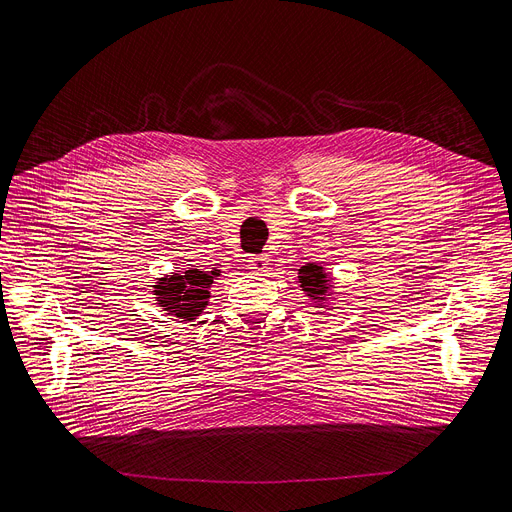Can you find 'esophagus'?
Masks as SVG:
<instances>
[{
    "mask_svg": "<svg viewBox=\"0 0 512 512\" xmlns=\"http://www.w3.org/2000/svg\"><path fill=\"white\" fill-rule=\"evenodd\" d=\"M267 256L264 254H252L250 258H248V264H250V269L252 271H262L264 267H267Z\"/></svg>",
    "mask_w": 512,
    "mask_h": 512,
    "instance_id": "obj_1",
    "label": "esophagus"
}]
</instances>
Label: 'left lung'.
Returning a JSON list of instances; mask_svg holds the SVG:
<instances>
[{"label":"left lung","mask_w":512,"mask_h":512,"mask_svg":"<svg viewBox=\"0 0 512 512\" xmlns=\"http://www.w3.org/2000/svg\"><path fill=\"white\" fill-rule=\"evenodd\" d=\"M300 285L304 288V292L319 298L325 292V273L317 264H306V267L300 269Z\"/></svg>","instance_id":"obj_1"}]
</instances>
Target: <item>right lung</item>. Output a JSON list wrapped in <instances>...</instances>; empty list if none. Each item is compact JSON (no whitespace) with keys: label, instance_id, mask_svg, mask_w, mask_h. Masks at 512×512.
<instances>
[{"label":"right lung","instance_id":"right-lung-1","mask_svg":"<svg viewBox=\"0 0 512 512\" xmlns=\"http://www.w3.org/2000/svg\"><path fill=\"white\" fill-rule=\"evenodd\" d=\"M216 275L218 271L189 269L182 275L161 279L159 285H155L157 300L170 315L182 321H191L199 317L201 309L206 306Z\"/></svg>","mask_w":512,"mask_h":512}]
</instances>
